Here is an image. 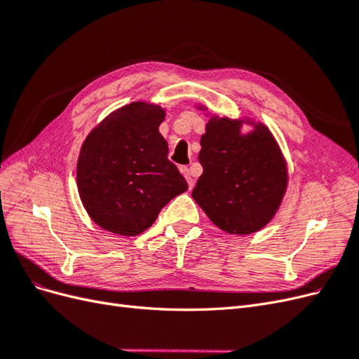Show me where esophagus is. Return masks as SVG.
Masks as SVG:
<instances>
[{
    "label": "esophagus",
    "mask_w": 359,
    "mask_h": 359,
    "mask_svg": "<svg viewBox=\"0 0 359 359\" xmlns=\"http://www.w3.org/2000/svg\"><path fill=\"white\" fill-rule=\"evenodd\" d=\"M181 172H182V175L186 177V180H187V182H189V187H190V190H191L193 186H194V180H193L191 175H190L189 168H181Z\"/></svg>",
    "instance_id": "1"
}]
</instances>
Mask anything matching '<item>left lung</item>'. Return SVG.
Instances as JSON below:
<instances>
[{"instance_id":"1","label":"left lung","mask_w":359,"mask_h":359,"mask_svg":"<svg viewBox=\"0 0 359 359\" xmlns=\"http://www.w3.org/2000/svg\"><path fill=\"white\" fill-rule=\"evenodd\" d=\"M206 111V106H198ZM254 127L242 133V126ZM203 173L191 196L219 229L255 233L274 219L286 194L287 163L271 130L244 116L211 115L201 137Z\"/></svg>"}]
</instances>
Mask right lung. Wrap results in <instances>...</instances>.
Instances as JSON below:
<instances>
[{
  "instance_id": "add662e5",
  "label": "right lung",
  "mask_w": 359,
  "mask_h": 359,
  "mask_svg": "<svg viewBox=\"0 0 359 359\" xmlns=\"http://www.w3.org/2000/svg\"><path fill=\"white\" fill-rule=\"evenodd\" d=\"M161 106L133 102L107 115L83 140L76 181L83 208L102 229L136 236L189 186L158 132Z\"/></svg>"
}]
</instances>
